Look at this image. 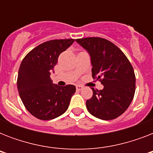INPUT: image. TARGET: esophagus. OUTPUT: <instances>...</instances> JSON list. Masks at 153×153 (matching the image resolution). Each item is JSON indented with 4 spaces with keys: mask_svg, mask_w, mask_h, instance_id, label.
<instances>
[{
    "mask_svg": "<svg viewBox=\"0 0 153 153\" xmlns=\"http://www.w3.org/2000/svg\"><path fill=\"white\" fill-rule=\"evenodd\" d=\"M76 89L77 91H81V90L83 89V86H81V85H76Z\"/></svg>",
    "mask_w": 153,
    "mask_h": 153,
    "instance_id": "obj_1",
    "label": "esophagus"
}]
</instances>
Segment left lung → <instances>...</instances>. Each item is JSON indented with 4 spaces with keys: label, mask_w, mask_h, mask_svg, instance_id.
I'll return each mask as SVG.
<instances>
[{
    "label": "left lung",
    "mask_w": 153,
    "mask_h": 153,
    "mask_svg": "<svg viewBox=\"0 0 153 153\" xmlns=\"http://www.w3.org/2000/svg\"><path fill=\"white\" fill-rule=\"evenodd\" d=\"M88 51L92 65V77L104 86L93 91L86 101L90 114L102 120H113L128 109L134 97L136 77L126 55L112 42L100 37L77 39Z\"/></svg>",
    "instance_id": "left-lung-1"
}]
</instances>
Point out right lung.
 Returning <instances> with one entry per match:
<instances>
[{"mask_svg": "<svg viewBox=\"0 0 153 153\" xmlns=\"http://www.w3.org/2000/svg\"><path fill=\"white\" fill-rule=\"evenodd\" d=\"M74 39H53L32 49L21 62L17 89L23 104L30 114L40 120H51L64 114L76 88L74 85L59 86L50 74L58 58Z\"/></svg>", "mask_w": 153, "mask_h": 153, "instance_id": "1", "label": "right lung"}]
</instances>
